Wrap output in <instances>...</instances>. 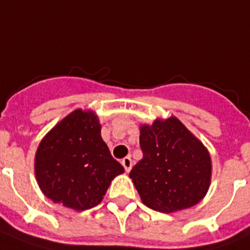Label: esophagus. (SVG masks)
<instances>
[{"label": "esophagus", "mask_w": 250, "mask_h": 250, "mask_svg": "<svg viewBox=\"0 0 250 250\" xmlns=\"http://www.w3.org/2000/svg\"><path fill=\"white\" fill-rule=\"evenodd\" d=\"M122 164H123V167H125V172H129L132 168V159L129 157H125L122 159Z\"/></svg>", "instance_id": "1"}]
</instances>
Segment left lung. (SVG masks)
I'll list each match as a JSON object with an SVG mask.
<instances>
[{
  "label": "left lung",
  "instance_id": "obj_1",
  "mask_svg": "<svg viewBox=\"0 0 250 250\" xmlns=\"http://www.w3.org/2000/svg\"><path fill=\"white\" fill-rule=\"evenodd\" d=\"M143 159L129 177L145 206L171 213L198 204L208 191V150L177 118L155 121L140 132Z\"/></svg>",
  "mask_w": 250,
  "mask_h": 250
}]
</instances>
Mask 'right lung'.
<instances>
[{
    "instance_id": "right-lung-1",
    "label": "right lung",
    "mask_w": 250,
    "mask_h": 250,
    "mask_svg": "<svg viewBox=\"0 0 250 250\" xmlns=\"http://www.w3.org/2000/svg\"><path fill=\"white\" fill-rule=\"evenodd\" d=\"M92 111L74 110L41 141L36 177L54 203L76 210L90 209L103 200L111 180L125 172L111 157Z\"/></svg>"
}]
</instances>
